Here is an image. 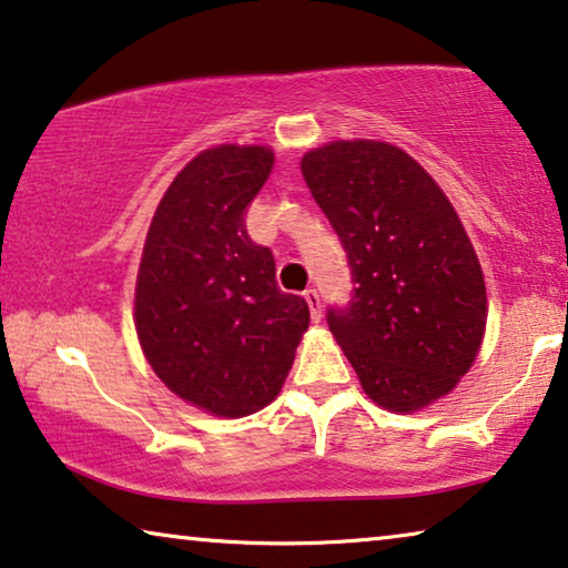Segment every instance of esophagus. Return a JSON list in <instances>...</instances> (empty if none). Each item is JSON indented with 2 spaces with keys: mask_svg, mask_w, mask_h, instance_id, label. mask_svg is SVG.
<instances>
[{
  "mask_svg": "<svg viewBox=\"0 0 568 568\" xmlns=\"http://www.w3.org/2000/svg\"><path fill=\"white\" fill-rule=\"evenodd\" d=\"M303 295H305V303H308V308H311V318L318 323L321 313H323V303H321L318 291H316V287H308V291H305Z\"/></svg>",
  "mask_w": 568,
  "mask_h": 568,
  "instance_id": "1",
  "label": "esophagus"
}]
</instances>
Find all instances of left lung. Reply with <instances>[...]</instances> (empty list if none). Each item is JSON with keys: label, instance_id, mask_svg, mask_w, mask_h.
Returning <instances> with one entry per match:
<instances>
[{"label": "left lung", "instance_id": "8db88e82", "mask_svg": "<svg viewBox=\"0 0 568 568\" xmlns=\"http://www.w3.org/2000/svg\"><path fill=\"white\" fill-rule=\"evenodd\" d=\"M344 245L351 301L328 328L364 392L392 412L443 397L485 333V281L453 204L425 169L382 141H333L301 161Z\"/></svg>", "mask_w": 568, "mask_h": 568}]
</instances>
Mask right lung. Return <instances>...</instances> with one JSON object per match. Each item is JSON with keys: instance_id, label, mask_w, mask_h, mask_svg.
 Returning a JSON list of instances; mask_svg holds the SVG:
<instances>
[{"instance_id": "right-lung-1", "label": "right lung", "mask_w": 568, "mask_h": 568, "mask_svg": "<svg viewBox=\"0 0 568 568\" xmlns=\"http://www.w3.org/2000/svg\"><path fill=\"white\" fill-rule=\"evenodd\" d=\"M273 161L265 146L202 151L166 189L143 245V354L171 392L220 417L277 397L311 321L308 303L277 287L273 252L245 227Z\"/></svg>"}]
</instances>
